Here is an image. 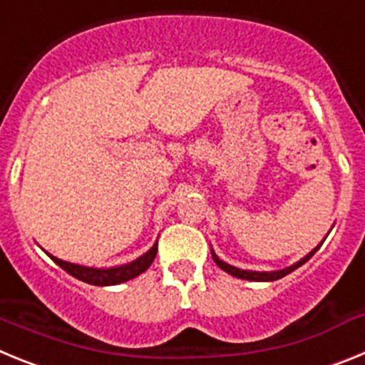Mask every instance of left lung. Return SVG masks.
<instances>
[{
  "label": "left lung",
  "mask_w": 365,
  "mask_h": 365,
  "mask_svg": "<svg viewBox=\"0 0 365 365\" xmlns=\"http://www.w3.org/2000/svg\"><path fill=\"white\" fill-rule=\"evenodd\" d=\"M318 247H320V245H318ZM318 247H316L311 254H307V256L303 257V259H299L298 263H294L292 267H287V269H283V270H276V272H254V270H241V269H237V267H232V265H228V263H225V261L219 259V257L214 254V250H212V257H214V261L217 263L219 269H222L225 272L232 274V276H235V278L248 279V282H274V279H279V278H283V276H287V274H291L292 270H296L298 267H302L303 263H307V261L314 256V252L318 250Z\"/></svg>",
  "instance_id": "1"
}]
</instances>
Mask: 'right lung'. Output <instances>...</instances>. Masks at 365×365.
<instances>
[{"mask_svg": "<svg viewBox=\"0 0 365 365\" xmlns=\"http://www.w3.org/2000/svg\"><path fill=\"white\" fill-rule=\"evenodd\" d=\"M155 256H157V243L151 247V250H148L144 256H140L138 259H135L133 263H128V265L122 267H113V269H93V267H82L74 265V263H67V261L58 259V257L51 256V259L56 263V265L62 267L67 274L74 276L80 282H86L89 285H117V283H124L128 279L137 278L138 274H143L144 270L150 269V265L153 263Z\"/></svg>", "mask_w": 365, "mask_h": 365, "instance_id": "right-lung-1", "label": "right lung"}]
</instances>
